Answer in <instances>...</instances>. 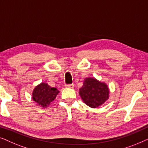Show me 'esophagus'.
Returning <instances> with one entry per match:
<instances>
[{
    "label": "esophagus",
    "mask_w": 148,
    "mask_h": 148,
    "mask_svg": "<svg viewBox=\"0 0 148 148\" xmlns=\"http://www.w3.org/2000/svg\"><path fill=\"white\" fill-rule=\"evenodd\" d=\"M65 87H66V88H74V84H66Z\"/></svg>",
    "instance_id": "esophagus-1"
}]
</instances>
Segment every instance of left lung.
<instances>
[{
	"mask_svg": "<svg viewBox=\"0 0 148 148\" xmlns=\"http://www.w3.org/2000/svg\"><path fill=\"white\" fill-rule=\"evenodd\" d=\"M79 94L88 106L95 108L108 100L109 91L105 84L94 78H88L79 89Z\"/></svg>",
	"mask_w": 148,
	"mask_h": 148,
	"instance_id": "obj_1",
	"label": "left lung"
}]
</instances>
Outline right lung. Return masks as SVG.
<instances>
[{
  "mask_svg": "<svg viewBox=\"0 0 148 148\" xmlns=\"http://www.w3.org/2000/svg\"><path fill=\"white\" fill-rule=\"evenodd\" d=\"M58 93L59 91L56 88H52L47 84L42 83L34 89L32 98L42 107H46L54 100Z\"/></svg>",
  "mask_w": 148,
  "mask_h": 148,
  "instance_id": "add662e5",
  "label": "right lung"
}]
</instances>
